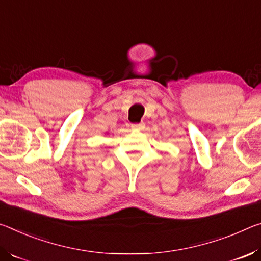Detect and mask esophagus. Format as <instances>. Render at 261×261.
Masks as SVG:
<instances>
[{"instance_id":"obj_1","label":"esophagus","mask_w":261,"mask_h":261,"mask_svg":"<svg viewBox=\"0 0 261 261\" xmlns=\"http://www.w3.org/2000/svg\"><path fill=\"white\" fill-rule=\"evenodd\" d=\"M143 126H144V123H143V122H136V123H132V128H133V129H138V130L142 129Z\"/></svg>"}]
</instances>
